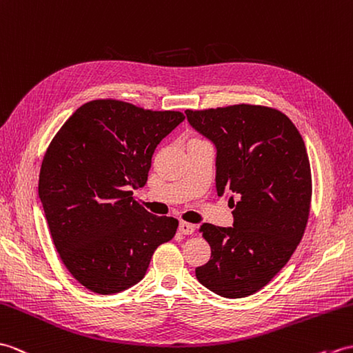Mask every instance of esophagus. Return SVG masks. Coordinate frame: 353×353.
<instances>
[{"instance_id":"obj_1","label":"esophagus","mask_w":353,"mask_h":353,"mask_svg":"<svg viewBox=\"0 0 353 353\" xmlns=\"http://www.w3.org/2000/svg\"><path fill=\"white\" fill-rule=\"evenodd\" d=\"M179 232L184 234V236H190V234L194 232V230H196V226H194L193 223H189V222H179Z\"/></svg>"}]
</instances>
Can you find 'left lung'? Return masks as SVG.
I'll return each instance as SVG.
<instances>
[{"label":"left lung","mask_w":353,"mask_h":353,"mask_svg":"<svg viewBox=\"0 0 353 353\" xmlns=\"http://www.w3.org/2000/svg\"><path fill=\"white\" fill-rule=\"evenodd\" d=\"M190 125L217 148L216 189L231 192L234 226H201L208 263L202 285L223 297H246L284 268L307 228L311 168L301 132L276 108L236 104L185 110Z\"/></svg>","instance_id":"left-lung-1"}]
</instances>
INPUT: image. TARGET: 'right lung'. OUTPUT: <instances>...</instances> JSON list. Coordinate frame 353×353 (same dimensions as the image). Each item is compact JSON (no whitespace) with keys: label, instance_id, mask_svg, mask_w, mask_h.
I'll use <instances>...</instances> for the list:
<instances>
[{"label":"right lung","instance_id":"right-lung-1","mask_svg":"<svg viewBox=\"0 0 353 353\" xmlns=\"http://www.w3.org/2000/svg\"><path fill=\"white\" fill-rule=\"evenodd\" d=\"M184 119L181 112L95 99L46 148L39 198L61 261L90 292L137 284L154 250L174 239L176 219L148 213L130 187L145 185L157 145Z\"/></svg>","mask_w":353,"mask_h":353}]
</instances>
